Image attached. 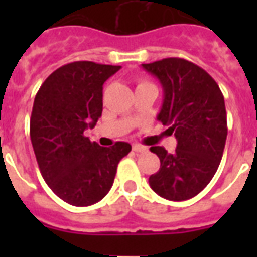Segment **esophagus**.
<instances>
[{
  "mask_svg": "<svg viewBox=\"0 0 257 257\" xmlns=\"http://www.w3.org/2000/svg\"><path fill=\"white\" fill-rule=\"evenodd\" d=\"M134 151L135 153H146L147 151V147H145V146H140V145H134Z\"/></svg>",
  "mask_w": 257,
  "mask_h": 257,
  "instance_id": "esophagus-1",
  "label": "esophagus"
}]
</instances>
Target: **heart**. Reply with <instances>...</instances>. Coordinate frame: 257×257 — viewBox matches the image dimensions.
Instances as JSON below:
<instances>
[{"instance_id": "b5f03b06", "label": "heart", "mask_w": 257, "mask_h": 257, "mask_svg": "<svg viewBox=\"0 0 257 257\" xmlns=\"http://www.w3.org/2000/svg\"><path fill=\"white\" fill-rule=\"evenodd\" d=\"M146 84H150V82H149V81H146V79H142V81L139 82V85H146ZM139 85H138V86H139Z\"/></svg>"}]
</instances>
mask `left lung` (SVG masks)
I'll return each instance as SVG.
<instances>
[{"label": "left lung", "mask_w": 257, "mask_h": 257, "mask_svg": "<svg viewBox=\"0 0 257 257\" xmlns=\"http://www.w3.org/2000/svg\"><path fill=\"white\" fill-rule=\"evenodd\" d=\"M164 88L158 121L178 139L175 153L150 147L161 161L149 178L150 187L169 201H186L208 186L223 157L227 138L224 97L219 85L197 64L167 58L142 64Z\"/></svg>", "instance_id": "8db88e82"}]
</instances>
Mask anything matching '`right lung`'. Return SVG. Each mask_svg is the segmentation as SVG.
<instances>
[{"mask_svg":"<svg viewBox=\"0 0 257 257\" xmlns=\"http://www.w3.org/2000/svg\"><path fill=\"white\" fill-rule=\"evenodd\" d=\"M119 66L73 62L55 70L38 89L30 138L42 178L74 206H89L110 191L118 162L132 150L126 142L100 147L84 135L103 111V84Z\"/></svg>","mask_w":257,"mask_h":257,"instance_id":"1","label":"right lung"}]
</instances>
